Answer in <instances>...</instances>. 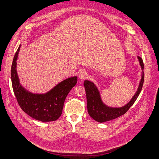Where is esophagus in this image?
<instances>
[{"mask_svg": "<svg viewBox=\"0 0 159 159\" xmlns=\"http://www.w3.org/2000/svg\"><path fill=\"white\" fill-rule=\"evenodd\" d=\"M88 76V74L86 71H84V70H83V71H80L79 74V79L80 80H85Z\"/></svg>", "mask_w": 159, "mask_h": 159, "instance_id": "1", "label": "esophagus"}]
</instances>
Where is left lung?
I'll return each instance as SVG.
<instances>
[{
  "label": "left lung",
  "instance_id": "1",
  "mask_svg": "<svg viewBox=\"0 0 159 159\" xmlns=\"http://www.w3.org/2000/svg\"><path fill=\"white\" fill-rule=\"evenodd\" d=\"M139 66L142 69V76L139 81L138 90L130 102L120 107H115L108 106L102 101L100 92H99L96 85L92 81L86 80L84 82L87 99L88 113L92 118L98 122H104L122 116L126 113L132 105L136 102L137 98L142 91L144 82V65L143 60L138 56Z\"/></svg>",
  "mask_w": 159,
  "mask_h": 159
}]
</instances>
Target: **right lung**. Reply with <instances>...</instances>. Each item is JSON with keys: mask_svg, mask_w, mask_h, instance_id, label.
<instances>
[{"mask_svg": "<svg viewBox=\"0 0 159 159\" xmlns=\"http://www.w3.org/2000/svg\"><path fill=\"white\" fill-rule=\"evenodd\" d=\"M21 44L17 50L11 67L13 90L20 107L32 118L42 122L56 120L60 118L66 98L77 83V76L65 79L44 93L29 92L23 87L17 73V60Z\"/></svg>", "mask_w": 159, "mask_h": 159, "instance_id": "obj_1", "label": "right lung"}]
</instances>
